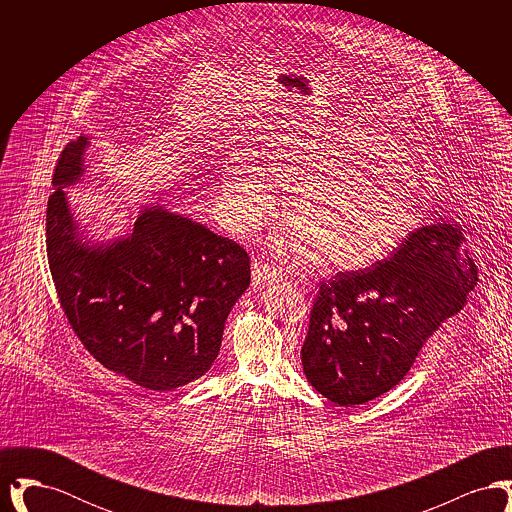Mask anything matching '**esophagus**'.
<instances>
[{
	"mask_svg": "<svg viewBox=\"0 0 512 512\" xmlns=\"http://www.w3.org/2000/svg\"><path fill=\"white\" fill-rule=\"evenodd\" d=\"M251 278H253V284L259 286V284L272 282L274 278H278V270L268 267L265 263H253V267H251Z\"/></svg>",
	"mask_w": 512,
	"mask_h": 512,
	"instance_id": "1",
	"label": "esophagus"
}]
</instances>
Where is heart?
Segmentation results:
<instances>
[{"instance_id":"obj_1","label":"heart","mask_w":512,"mask_h":512,"mask_svg":"<svg viewBox=\"0 0 512 512\" xmlns=\"http://www.w3.org/2000/svg\"><path fill=\"white\" fill-rule=\"evenodd\" d=\"M363 151L357 132L282 142L268 151V165L236 149L220 172V222L253 234L272 217L280 186L292 190L286 213L293 226L272 240L276 253L311 251L330 270L368 267L409 236L420 182L407 153Z\"/></svg>"}]
</instances>
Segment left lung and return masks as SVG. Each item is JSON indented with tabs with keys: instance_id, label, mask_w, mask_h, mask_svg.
I'll return each instance as SVG.
<instances>
[{
	"instance_id": "left-lung-1",
	"label": "left lung",
	"mask_w": 512,
	"mask_h": 512,
	"mask_svg": "<svg viewBox=\"0 0 512 512\" xmlns=\"http://www.w3.org/2000/svg\"><path fill=\"white\" fill-rule=\"evenodd\" d=\"M445 220L411 232L386 261L320 284L301 349L311 386L341 407L397 386L424 340L461 311L478 270Z\"/></svg>"
}]
</instances>
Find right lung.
I'll return each mask as SVG.
<instances>
[{
	"instance_id": "add662e5",
	"label": "right lung",
	"mask_w": 512,
	"mask_h": 512,
	"mask_svg": "<svg viewBox=\"0 0 512 512\" xmlns=\"http://www.w3.org/2000/svg\"><path fill=\"white\" fill-rule=\"evenodd\" d=\"M88 136L63 149L48 201V259L74 334L101 365L146 390L201 378L224 322L249 288L244 247L163 205L144 207L126 234L92 240L74 219L69 186L86 176Z\"/></svg>"
}]
</instances>
